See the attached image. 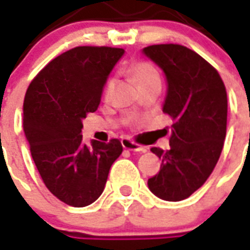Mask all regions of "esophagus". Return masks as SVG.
Masks as SVG:
<instances>
[{
	"mask_svg": "<svg viewBox=\"0 0 250 250\" xmlns=\"http://www.w3.org/2000/svg\"><path fill=\"white\" fill-rule=\"evenodd\" d=\"M122 146H123L125 150H131V151H139V153L146 151V147H145V146H141V145H138V143L132 142L128 138L122 139Z\"/></svg>",
	"mask_w": 250,
	"mask_h": 250,
	"instance_id": "34e87169",
	"label": "esophagus"
}]
</instances>
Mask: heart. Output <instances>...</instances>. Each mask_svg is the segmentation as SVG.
Instances as JSON below:
<instances>
[{"instance_id":"b5f03b06","label":"heart","mask_w":250,"mask_h":250,"mask_svg":"<svg viewBox=\"0 0 250 250\" xmlns=\"http://www.w3.org/2000/svg\"><path fill=\"white\" fill-rule=\"evenodd\" d=\"M130 74L132 77V80L138 83V86L141 88L143 85L150 83H154V81H160V74L155 69L154 66L149 62H145V61H141V62H135L134 64H131L130 67ZM113 88V80L109 78L105 83V89H104V93L105 96H108L111 93V90Z\"/></svg>"}]
</instances>
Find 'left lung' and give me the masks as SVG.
Instances as JSON below:
<instances>
[{"label": "left lung", "instance_id": "obj_1", "mask_svg": "<svg viewBox=\"0 0 250 250\" xmlns=\"http://www.w3.org/2000/svg\"><path fill=\"white\" fill-rule=\"evenodd\" d=\"M142 52L167 77L162 112L173 120L170 149L151 147L162 164L147 186L162 200L180 202L203 186L222 153L228 123L226 88L218 71L187 47L154 44Z\"/></svg>", "mask_w": 250, "mask_h": 250}]
</instances>
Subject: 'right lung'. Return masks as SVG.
Here are the masks:
<instances>
[{"label":"right lung","instance_id":"right-lung-1","mask_svg":"<svg viewBox=\"0 0 250 250\" xmlns=\"http://www.w3.org/2000/svg\"><path fill=\"white\" fill-rule=\"evenodd\" d=\"M123 48L81 46L52 59L29 83L24 99V132L43 183L54 196L85 207L99 199L119 139L83 142V119L95 112L103 88Z\"/></svg>","mask_w":250,"mask_h":250}]
</instances>
